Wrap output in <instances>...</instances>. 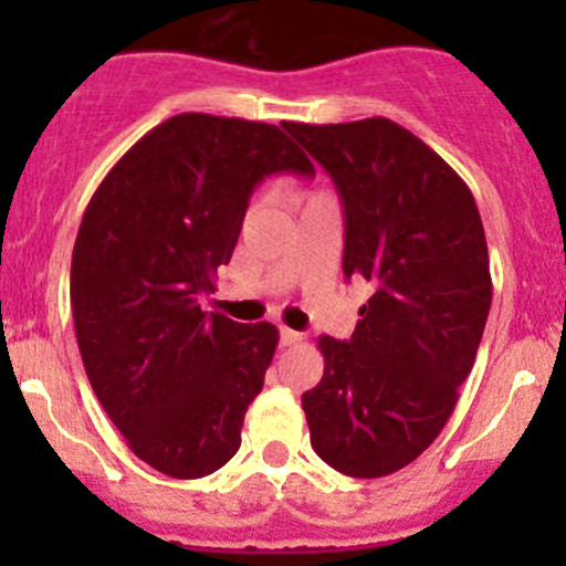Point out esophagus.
Returning <instances> with one entry per match:
<instances>
[{"label":"esophagus","mask_w":566,"mask_h":566,"mask_svg":"<svg viewBox=\"0 0 566 566\" xmlns=\"http://www.w3.org/2000/svg\"><path fill=\"white\" fill-rule=\"evenodd\" d=\"M279 339H282L284 347H293V345H301V342H304V336H301L298 331H293V328H287V325H282V328H279Z\"/></svg>","instance_id":"1"}]
</instances>
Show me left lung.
<instances>
[{"label":"left lung","mask_w":566,"mask_h":566,"mask_svg":"<svg viewBox=\"0 0 566 566\" xmlns=\"http://www.w3.org/2000/svg\"><path fill=\"white\" fill-rule=\"evenodd\" d=\"M331 175L345 208L347 279L373 284L347 342L319 336L323 378L301 397L312 449L345 476L413 462L458 405L493 282L471 188L386 117L284 123Z\"/></svg>","instance_id":"obj_1"}]
</instances>
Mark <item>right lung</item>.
<instances>
[{"label":"right lung","mask_w":566,"mask_h":566,"mask_svg":"<svg viewBox=\"0 0 566 566\" xmlns=\"http://www.w3.org/2000/svg\"><path fill=\"white\" fill-rule=\"evenodd\" d=\"M315 175L268 123L177 114L142 136L84 210L71 262L78 353L130 452L175 479L219 471L241 447L279 331L208 315L256 182Z\"/></svg>","instance_id":"1"}]
</instances>
